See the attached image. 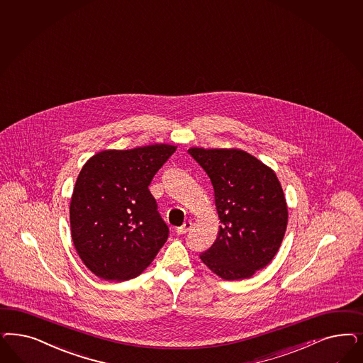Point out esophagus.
Wrapping results in <instances>:
<instances>
[{
  "mask_svg": "<svg viewBox=\"0 0 363 363\" xmlns=\"http://www.w3.org/2000/svg\"><path fill=\"white\" fill-rule=\"evenodd\" d=\"M191 227H192V223L186 222L183 225H180V227L176 228V233L179 235L187 234L188 231L191 230Z\"/></svg>",
  "mask_w": 363,
  "mask_h": 363,
  "instance_id": "obj_1",
  "label": "esophagus"
}]
</instances>
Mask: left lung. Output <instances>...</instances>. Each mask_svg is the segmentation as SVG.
<instances>
[{
    "mask_svg": "<svg viewBox=\"0 0 363 363\" xmlns=\"http://www.w3.org/2000/svg\"><path fill=\"white\" fill-rule=\"evenodd\" d=\"M213 187L220 219L215 243L201 262L224 281L251 278L278 252L289 211L275 172L255 156L236 148L188 150Z\"/></svg>",
    "mask_w": 363,
    "mask_h": 363,
    "instance_id": "obj_1",
    "label": "left lung"
}]
</instances>
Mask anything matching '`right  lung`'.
Returning <instances> with one entry per match:
<instances>
[{"label":"right lung","instance_id":"obj_1","mask_svg":"<svg viewBox=\"0 0 363 363\" xmlns=\"http://www.w3.org/2000/svg\"><path fill=\"white\" fill-rule=\"evenodd\" d=\"M175 145L152 144L94 155L70 199V233L82 263L106 281H128L147 269L168 239L148 186Z\"/></svg>","mask_w":363,"mask_h":363}]
</instances>
